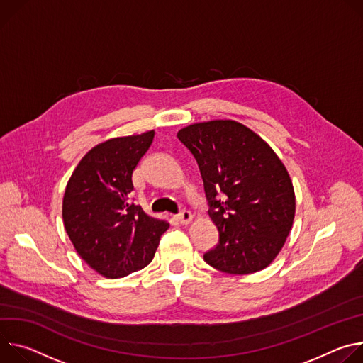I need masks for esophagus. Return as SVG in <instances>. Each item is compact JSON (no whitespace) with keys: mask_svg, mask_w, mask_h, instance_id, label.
I'll return each instance as SVG.
<instances>
[{"mask_svg":"<svg viewBox=\"0 0 363 363\" xmlns=\"http://www.w3.org/2000/svg\"><path fill=\"white\" fill-rule=\"evenodd\" d=\"M191 213L189 212V211H182L177 216H176V219L182 223V225H187L190 220H191Z\"/></svg>","mask_w":363,"mask_h":363,"instance_id":"obj_1","label":"esophagus"}]
</instances>
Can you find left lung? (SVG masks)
<instances>
[{
  "mask_svg": "<svg viewBox=\"0 0 363 363\" xmlns=\"http://www.w3.org/2000/svg\"><path fill=\"white\" fill-rule=\"evenodd\" d=\"M177 138L196 158L208 212L219 230L205 261L235 275L268 267L283 248L296 212L284 164L262 138L230 119L189 125Z\"/></svg>",
  "mask_w": 363,
  "mask_h": 363,
  "instance_id": "8db88e82",
  "label": "left lung"
}]
</instances>
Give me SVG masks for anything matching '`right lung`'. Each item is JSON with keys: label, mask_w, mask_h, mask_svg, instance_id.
Returning <instances> with one entry per match:
<instances>
[{"label": "right lung", "mask_w": 363, "mask_h": 363, "mask_svg": "<svg viewBox=\"0 0 363 363\" xmlns=\"http://www.w3.org/2000/svg\"><path fill=\"white\" fill-rule=\"evenodd\" d=\"M154 131L108 140L77 164L63 197V223L77 254L108 278L147 267L169 223L134 203L133 172Z\"/></svg>", "instance_id": "1"}]
</instances>
